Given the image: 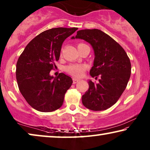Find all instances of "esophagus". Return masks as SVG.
Returning a JSON list of instances; mask_svg holds the SVG:
<instances>
[{"mask_svg": "<svg viewBox=\"0 0 150 150\" xmlns=\"http://www.w3.org/2000/svg\"><path fill=\"white\" fill-rule=\"evenodd\" d=\"M79 81H80V80H79V79H76V78H74V79H73V83H74V84L77 83L78 82H79Z\"/></svg>", "mask_w": 150, "mask_h": 150, "instance_id": "obj_1", "label": "esophagus"}]
</instances>
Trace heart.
Instances as JSON below:
<instances>
[{"label": "heart", "instance_id": "b5f03b06", "mask_svg": "<svg viewBox=\"0 0 150 150\" xmlns=\"http://www.w3.org/2000/svg\"><path fill=\"white\" fill-rule=\"evenodd\" d=\"M84 44H79L78 46L80 45ZM86 69H87V66L85 65H80V64H71L65 67V71L69 74L74 76L81 77L84 74Z\"/></svg>", "mask_w": 150, "mask_h": 150}]
</instances>
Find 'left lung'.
Returning a JSON list of instances; mask_svg holds the SVG:
<instances>
[{"label":"left lung","mask_w":150,"mask_h":150,"mask_svg":"<svg viewBox=\"0 0 150 150\" xmlns=\"http://www.w3.org/2000/svg\"><path fill=\"white\" fill-rule=\"evenodd\" d=\"M82 39L93 47L95 59L90 70L99 83L89 81V89L82 102L90 110H103L117 102L126 88L131 74V63L124 49L116 41L99 29L79 30L71 39Z\"/></svg>","instance_id":"8db88e82"}]
</instances>
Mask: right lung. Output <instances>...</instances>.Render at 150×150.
<instances>
[{
	"label": "right lung",
	"instance_id": "right-lung-1",
	"mask_svg": "<svg viewBox=\"0 0 150 150\" xmlns=\"http://www.w3.org/2000/svg\"><path fill=\"white\" fill-rule=\"evenodd\" d=\"M78 28H53L30 41L16 63V76L20 93L28 104L40 112H52L62 106L65 94L73 81L60 73L50 71L59 59L61 46Z\"/></svg>",
	"mask_w": 150,
	"mask_h": 150
}]
</instances>
